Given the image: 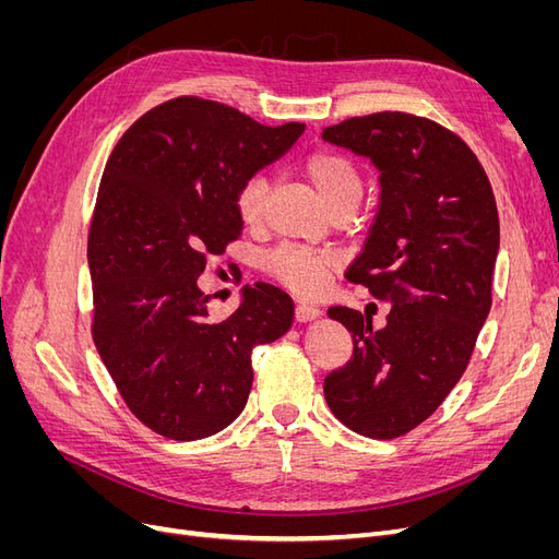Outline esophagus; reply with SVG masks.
<instances>
[{
  "instance_id": "1",
  "label": "esophagus",
  "mask_w": 559,
  "mask_h": 559,
  "mask_svg": "<svg viewBox=\"0 0 559 559\" xmlns=\"http://www.w3.org/2000/svg\"><path fill=\"white\" fill-rule=\"evenodd\" d=\"M294 314H296V321H312V319H317L321 312H319V308L308 306V302H298Z\"/></svg>"
}]
</instances>
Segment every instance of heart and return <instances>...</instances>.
<instances>
[{
	"instance_id": "obj_1",
	"label": "heart",
	"mask_w": 559,
	"mask_h": 559,
	"mask_svg": "<svg viewBox=\"0 0 559 559\" xmlns=\"http://www.w3.org/2000/svg\"><path fill=\"white\" fill-rule=\"evenodd\" d=\"M302 175L314 186L319 198L326 202L331 210L345 202L359 200L364 181L357 163L341 151L321 148L314 151L302 163ZM267 179L263 175L249 177L235 198L240 222L247 228H259L267 212ZM265 273L280 282L286 289L296 292L298 296H317L326 289V284L337 267V259L329 251H314L302 247H280L267 253Z\"/></svg>"
}]
</instances>
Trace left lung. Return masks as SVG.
Listing matches in <instances>:
<instances>
[{
  "mask_svg": "<svg viewBox=\"0 0 559 559\" xmlns=\"http://www.w3.org/2000/svg\"><path fill=\"white\" fill-rule=\"evenodd\" d=\"M321 138L380 170L378 216L345 277L389 302L380 331L357 310H329L354 352L324 396L345 427L386 441L421 425L464 376L492 308L497 202L476 154L429 118L354 116Z\"/></svg>",
  "mask_w": 559,
  "mask_h": 559,
  "instance_id": "left-lung-1",
  "label": "left lung"
}]
</instances>
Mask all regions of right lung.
I'll use <instances>...</instances> for the list:
<instances>
[{
	"mask_svg": "<svg viewBox=\"0 0 559 559\" xmlns=\"http://www.w3.org/2000/svg\"><path fill=\"white\" fill-rule=\"evenodd\" d=\"M302 130L183 95L146 111L114 146L88 230L93 341L151 431L198 441L226 429L249 396L251 349L292 329V296L265 282L245 286L240 308L212 321L198 277L242 235L240 186Z\"/></svg>",
	"mask_w": 559,
	"mask_h": 559,
	"instance_id": "1",
	"label": "right lung"
}]
</instances>
